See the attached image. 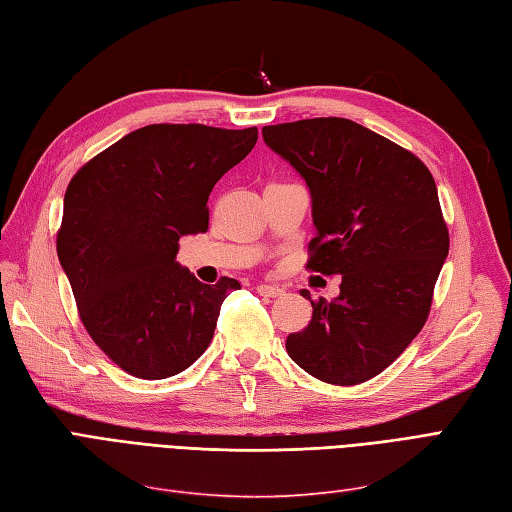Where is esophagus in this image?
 <instances>
[{"instance_id":"obj_1","label":"esophagus","mask_w":512,"mask_h":512,"mask_svg":"<svg viewBox=\"0 0 512 512\" xmlns=\"http://www.w3.org/2000/svg\"><path fill=\"white\" fill-rule=\"evenodd\" d=\"M256 293L265 295V297H280L284 293V289H282V286H276V284H258Z\"/></svg>"}]
</instances>
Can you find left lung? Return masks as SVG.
Returning a JSON list of instances; mask_svg holds the SVG:
<instances>
[{"label":"left lung","instance_id":"1","mask_svg":"<svg viewBox=\"0 0 512 512\" xmlns=\"http://www.w3.org/2000/svg\"><path fill=\"white\" fill-rule=\"evenodd\" d=\"M263 139L313 195L308 271L341 276V295L310 299L313 319L286 352L321 382L376 378L426 323L450 232L428 167L408 149L341 117L265 126Z\"/></svg>","mask_w":512,"mask_h":512}]
</instances>
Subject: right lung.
<instances>
[{"mask_svg":"<svg viewBox=\"0 0 512 512\" xmlns=\"http://www.w3.org/2000/svg\"><path fill=\"white\" fill-rule=\"evenodd\" d=\"M256 128L154 123L71 178L56 234L78 315L112 363L141 380L191 367L213 341L234 278L199 282L176 263L184 234L208 230V195L252 152Z\"/></svg>","mask_w":512,"mask_h":512,"instance_id":"obj_1","label":"right lung"}]
</instances>
